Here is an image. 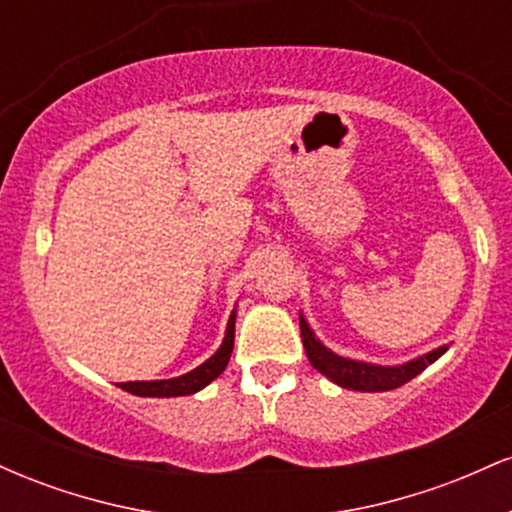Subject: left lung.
I'll list each match as a JSON object with an SVG mask.
<instances>
[{
  "label": "left lung",
  "mask_w": 512,
  "mask_h": 512,
  "mask_svg": "<svg viewBox=\"0 0 512 512\" xmlns=\"http://www.w3.org/2000/svg\"><path fill=\"white\" fill-rule=\"evenodd\" d=\"M301 339L305 346V354L308 361L313 363L315 370H320L322 375L332 380V383L346 387V390H358V392H385L395 390L409 383L411 378L431 366L436 358H440L448 351V346H440V349L431 351V354L414 358V361L402 363V366H373V363L363 361H351V358L337 356L334 351L327 349L320 339H315L313 330L308 327L305 317L301 315Z\"/></svg>",
  "instance_id": "8db88e82"
}]
</instances>
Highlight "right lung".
Segmentation results:
<instances>
[{
  "label": "right lung",
  "mask_w": 512,
  "mask_h": 512,
  "mask_svg": "<svg viewBox=\"0 0 512 512\" xmlns=\"http://www.w3.org/2000/svg\"><path fill=\"white\" fill-rule=\"evenodd\" d=\"M233 339H236V313L228 317L226 337L214 356L204 361L202 366L190 370V373L180 375V378L170 380H134V383H117L122 390L132 392L137 397H180V395H195V392L207 387L211 380H216L226 370L228 358L233 354Z\"/></svg>",
  "instance_id": "right-lung-1"
}]
</instances>
